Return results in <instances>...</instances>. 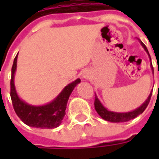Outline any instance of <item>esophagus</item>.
<instances>
[{"label": "esophagus", "instance_id": "1", "mask_svg": "<svg viewBox=\"0 0 159 159\" xmlns=\"http://www.w3.org/2000/svg\"><path fill=\"white\" fill-rule=\"evenodd\" d=\"M83 77L84 79H88L89 77V74L88 73V71H85V72L83 74Z\"/></svg>", "mask_w": 159, "mask_h": 159}]
</instances>
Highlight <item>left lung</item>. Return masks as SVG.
Here are the masks:
<instances>
[{
	"label": "left lung",
	"instance_id": "8db88e82",
	"mask_svg": "<svg viewBox=\"0 0 159 159\" xmlns=\"http://www.w3.org/2000/svg\"><path fill=\"white\" fill-rule=\"evenodd\" d=\"M140 42L141 46L144 48V49L146 50V52L148 53L149 58L151 59L150 54L148 52L147 47L145 46V44L141 41H140ZM151 66H152V72H153V67H152V62H151ZM152 93V92H151L149 96L147 99V100L140 107L136 108L135 110L129 111V112H114V111H108L106 107H103V105L101 104V102H100V100L98 99V97L96 95H95V99H94V108L96 110L97 113L99 114L104 120H107V121H109V122H111V123H123V122H128L129 120L134 119L137 116H139L140 114L142 113L144 111L146 110V108H147L148 104L150 102Z\"/></svg>",
	"mask_w": 159,
	"mask_h": 159
}]
</instances>
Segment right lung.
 <instances>
[{
    "label": "right lung",
    "mask_w": 159,
    "mask_h": 159,
    "mask_svg": "<svg viewBox=\"0 0 159 159\" xmlns=\"http://www.w3.org/2000/svg\"><path fill=\"white\" fill-rule=\"evenodd\" d=\"M17 59L18 54L13 60L10 82V95L13 109L17 116L26 125L34 128L53 129L59 127L66 115V106L70 95L72 93L75 87L81 82V80L77 78L74 82L68 84L52 102L44 106H31L21 100L16 92L14 86V75L17 68Z\"/></svg>",
    "instance_id": "add662e5"
}]
</instances>
